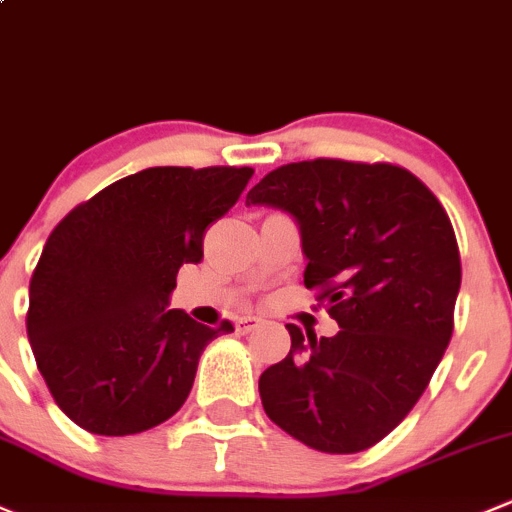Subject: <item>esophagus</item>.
Listing matches in <instances>:
<instances>
[{
  "label": "esophagus",
  "instance_id": "34e87169",
  "mask_svg": "<svg viewBox=\"0 0 512 512\" xmlns=\"http://www.w3.org/2000/svg\"><path fill=\"white\" fill-rule=\"evenodd\" d=\"M260 317L257 315H242V317H237V330L240 332H252V330H257V327H260Z\"/></svg>",
  "mask_w": 512,
  "mask_h": 512
}]
</instances>
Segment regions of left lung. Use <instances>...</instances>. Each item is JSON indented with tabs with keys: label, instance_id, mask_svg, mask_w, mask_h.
Masks as SVG:
<instances>
[{
	"label": "left lung",
	"instance_id": "1",
	"mask_svg": "<svg viewBox=\"0 0 512 512\" xmlns=\"http://www.w3.org/2000/svg\"><path fill=\"white\" fill-rule=\"evenodd\" d=\"M247 205L297 222L305 287L340 332L302 335L260 375L267 418L320 453H360L403 423L453 335L460 252L448 212L408 170L345 160L292 162Z\"/></svg>",
	"mask_w": 512,
	"mask_h": 512
}]
</instances>
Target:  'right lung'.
<instances>
[{
  "label": "right lung",
  "instance_id": "right-lung-1",
  "mask_svg": "<svg viewBox=\"0 0 512 512\" xmlns=\"http://www.w3.org/2000/svg\"><path fill=\"white\" fill-rule=\"evenodd\" d=\"M252 167H150L112 182L52 230L29 282L27 335L54 403L94 435H135L182 408L207 327L170 310L182 265Z\"/></svg>",
  "mask_w": 512,
  "mask_h": 512
}]
</instances>
